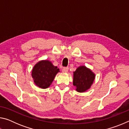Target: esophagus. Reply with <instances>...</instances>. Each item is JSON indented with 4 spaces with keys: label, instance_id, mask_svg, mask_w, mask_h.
<instances>
[{
    "label": "esophagus",
    "instance_id": "obj_1",
    "mask_svg": "<svg viewBox=\"0 0 129 129\" xmlns=\"http://www.w3.org/2000/svg\"><path fill=\"white\" fill-rule=\"evenodd\" d=\"M68 69H69V68L68 67H64V68L62 69V72H65V73H67L68 72Z\"/></svg>",
    "mask_w": 129,
    "mask_h": 129
}]
</instances>
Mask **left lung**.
<instances>
[{
    "label": "left lung",
    "mask_w": 129,
    "mask_h": 129,
    "mask_svg": "<svg viewBox=\"0 0 129 129\" xmlns=\"http://www.w3.org/2000/svg\"><path fill=\"white\" fill-rule=\"evenodd\" d=\"M95 75L85 66H80L73 72V84L78 92L82 93L90 88Z\"/></svg>",
    "instance_id": "1"
}]
</instances>
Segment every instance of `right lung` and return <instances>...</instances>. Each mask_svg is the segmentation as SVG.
Listing matches in <instances>:
<instances>
[{"label":"right lung","instance_id":"add662e5","mask_svg":"<svg viewBox=\"0 0 129 129\" xmlns=\"http://www.w3.org/2000/svg\"><path fill=\"white\" fill-rule=\"evenodd\" d=\"M59 69L49 60H41L35 65L32 71V77L36 86L42 89L49 88L59 72Z\"/></svg>","mask_w":129,"mask_h":129}]
</instances>
